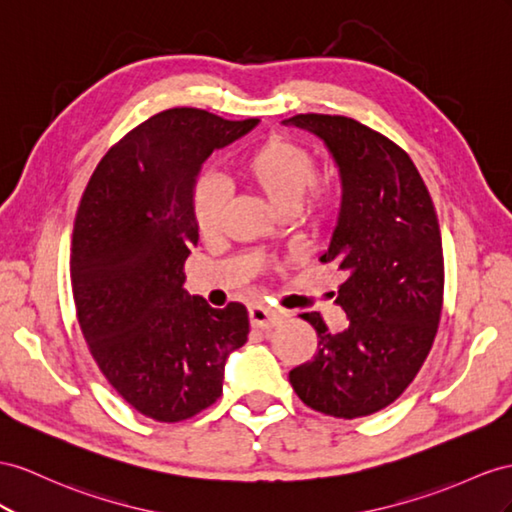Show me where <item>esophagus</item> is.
Listing matches in <instances>:
<instances>
[{
    "instance_id": "obj_1",
    "label": "esophagus",
    "mask_w": 512,
    "mask_h": 512,
    "mask_svg": "<svg viewBox=\"0 0 512 512\" xmlns=\"http://www.w3.org/2000/svg\"><path fill=\"white\" fill-rule=\"evenodd\" d=\"M285 318V313L279 309H270L264 305H253L248 307V320H251V326L255 329H272Z\"/></svg>"
}]
</instances>
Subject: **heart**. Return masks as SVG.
<instances>
[{"instance_id":"heart-1","label":"heart","mask_w":512,"mask_h":512,"mask_svg":"<svg viewBox=\"0 0 512 512\" xmlns=\"http://www.w3.org/2000/svg\"><path fill=\"white\" fill-rule=\"evenodd\" d=\"M316 160L294 140L274 136L246 157L242 162V175L264 199L283 212H296L316 181ZM227 201V190L222 183L205 175L194 188V218L203 233H214L220 225L222 207ZM318 218L329 212V201L320 199L313 207Z\"/></svg>"}]
</instances>
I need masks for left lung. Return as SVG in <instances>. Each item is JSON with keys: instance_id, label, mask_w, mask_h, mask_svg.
I'll use <instances>...</instances> for the list:
<instances>
[{"instance_id": "obj_1", "label": "left lung", "mask_w": 512, "mask_h": 512, "mask_svg": "<svg viewBox=\"0 0 512 512\" xmlns=\"http://www.w3.org/2000/svg\"><path fill=\"white\" fill-rule=\"evenodd\" d=\"M283 125L320 138L339 173L342 203L320 261L344 270L337 305L348 316L331 333L320 313H303L320 342L290 383L313 411L372 415L411 385L435 342L443 303L435 205L411 157L378 131L331 114Z\"/></svg>"}]
</instances>
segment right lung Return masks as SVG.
<instances>
[{
    "label": "right lung",
    "instance_id": "1",
    "mask_svg": "<svg viewBox=\"0 0 512 512\" xmlns=\"http://www.w3.org/2000/svg\"><path fill=\"white\" fill-rule=\"evenodd\" d=\"M257 125L164 110L106 153L82 196L71 246L77 320L110 385L157 422L214 404L229 355L248 339L246 307L190 296L183 264L199 244L203 164Z\"/></svg>",
    "mask_w": 512,
    "mask_h": 512
}]
</instances>
